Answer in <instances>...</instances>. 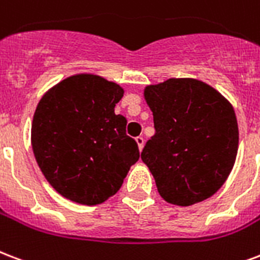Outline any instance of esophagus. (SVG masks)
Masks as SVG:
<instances>
[{"label":"esophagus","instance_id":"obj_1","mask_svg":"<svg viewBox=\"0 0 260 260\" xmlns=\"http://www.w3.org/2000/svg\"><path fill=\"white\" fill-rule=\"evenodd\" d=\"M136 143H138V146H139V150H142V148H143V146H144V138H143V136H138V138H136Z\"/></svg>","mask_w":260,"mask_h":260}]
</instances>
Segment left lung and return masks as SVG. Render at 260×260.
Here are the masks:
<instances>
[{"label":"left lung","mask_w":260,"mask_h":260,"mask_svg":"<svg viewBox=\"0 0 260 260\" xmlns=\"http://www.w3.org/2000/svg\"><path fill=\"white\" fill-rule=\"evenodd\" d=\"M144 96L155 134L142 161L168 203L191 206L213 196L235 165L239 128L222 95L193 79H169L148 86Z\"/></svg>","instance_id":"left-lung-1"}]
</instances>
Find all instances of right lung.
<instances>
[{
	"label": "right lung",
	"instance_id": "obj_1",
	"mask_svg": "<svg viewBox=\"0 0 260 260\" xmlns=\"http://www.w3.org/2000/svg\"><path fill=\"white\" fill-rule=\"evenodd\" d=\"M124 91L94 75L65 79L43 95L34 114L35 159L55 191L94 206L116 193L139 161L126 118L114 113Z\"/></svg>",
	"mask_w": 260,
	"mask_h": 260
}]
</instances>
